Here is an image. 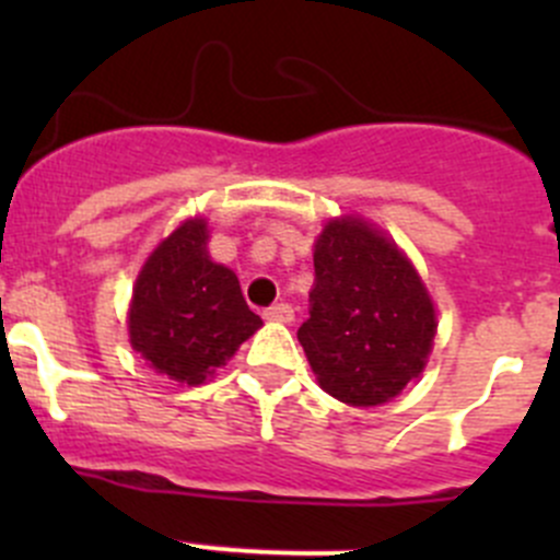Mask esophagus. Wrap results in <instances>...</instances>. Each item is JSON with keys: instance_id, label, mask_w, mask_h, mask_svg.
<instances>
[{"instance_id": "esophagus-1", "label": "esophagus", "mask_w": 560, "mask_h": 560, "mask_svg": "<svg viewBox=\"0 0 560 560\" xmlns=\"http://www.w3.org/2000/svg\"><path fill=\"white\" fill-rule=\"evenodd\" d=\"M262 316L270 322H292L295 319V312H292L290 303H273V306L265 308Z\"/></svg>"}]
</instances>
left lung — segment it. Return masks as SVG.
Wrapping results in <instances>:
<instances>
[{"label": "left lung", "mask_w": 560, "mask_h": 560, "mask_svg": "<svg viewBox=\"0 0 560 560\" xmlns=\"http://www.w3.org/2000/svg\"><path fill=\"white\" fill-rule=\"evenodd\" d=\"M433 336V303L398 246L354 219L327 224L298 330L322 389L352 406L387 404L422 374Z\"/></svg>", "instance_id": "obj_1"}]
</instances>
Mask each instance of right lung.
Masks as SVG:
<instances>
[{"mask_svg":"<svg viewBox=\"0 0 560 560\" xmlns=\"http://www.w3.org/2000/svg\"><path fill=\"white\" fill-rule=\"evenodd\" d=\"M202 219L184 222L143 265L129 308V341L160 374L202 385L262 325L235 273L211 262Z\"/></svg>","mask_w":560,"mask_h":560,"instance_id":"1","label":"right lung"}]
</instances>
